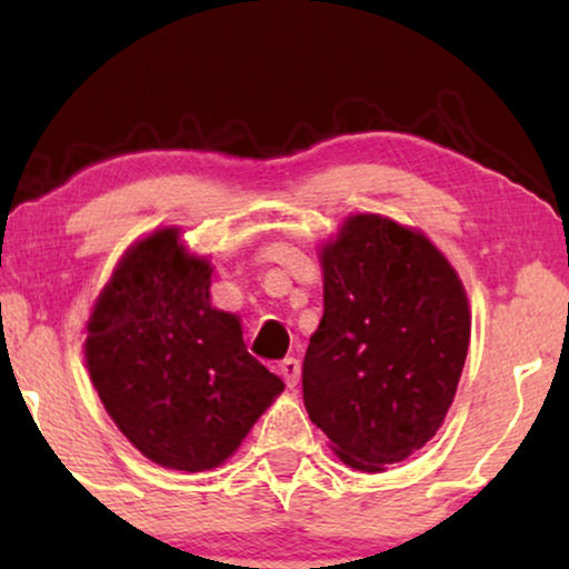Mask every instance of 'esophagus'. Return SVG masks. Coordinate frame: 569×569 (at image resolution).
Masks as SVG:
<instances>
[{
    "instance_id": "34e87169",
    "label": "esophagus",
    "mask_w": 569,
    "mask_h": 569,
    "mask_svg": "<svg viewBox=\"0 0 569 569\" xmlns=\"http://www.w3.org/2000/svg\"><path fill=\"white\" fill-rule=\"evenodd\" d=\"M279 376L284 378L287 386L295 388L300 380V362L295 360V357H287V360H282V365H279Z\"/></svg>"
}]
</instances>
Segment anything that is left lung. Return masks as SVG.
Here are the masks:
<instances>
[{
	"mask_svg": "<svg viewBox=\"0 0 569 569\" xmlns=\"http://www.w3.org/2000/svg\"><path fill=\"white\" fill-rule=\"evenodd\" d=\"M321 269L302 401L341 461L386 471L442 427L469 352V300L425 232L370 212L323 243Z\"/></svg>",
	"mask_w": 569,
	"mask_h": 569,
	"instance_id": "1",
	"label": "left lung"
}]
</instances>
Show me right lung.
Returning <instances> with one entry per match:
<instances>
[{
  "instance_id": "1",
  "label": "right lung",
  "mask_w": 569,
  "mask_h": 569,
  "mask_svg": "<svg viewBox=\"0 0 569 569\" xmlns=\"http://www.w3.org/2000/svg\"><path fill=\"white\" fill-rule=\"evenodd\" d=\"M212 271L181 230H154L121 256L88 321L84 362L108 417L162 469H217L284 391L248 355L240 318L212 306Z\"/></svg>"
}]
</instances>
